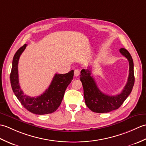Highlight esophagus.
<instances>
[{
	"instance_id": "1",
	"label": "esophagus",
	"mask_w": 146,
	"mask_h": 146,
	"mask_svg": "<svg viewBox=\"0 0 146 146\" xmlns=\"http://www.w3.org/2000/svg\"><path fill=\"white\" fill-rule=\"evenodd\" d=\"M80 75V70H75V71H74V76L77 77L78 76Z\"/></svg>"
}]
</instances>
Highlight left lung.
Instances as JSON below:
<instances>
[{
  "label": "left lung",
  "instance_id": "8db88e82",
  "mask_svg": "<svg viewBox=\"0 0 146 146\" xmlns=\"http://www.w3.org/2000/svg\"><path fill=\"white\" fill-rule=\"evenodd\" d=\"M120 52L127 59L129 63V74L125 86L120 94L110 96L102 93L92 76L90 68L83 69L80 75L83 87L85 104L90 109L96 113H107L117 110L123 103L132 92L134 85V63L131 55L125 48H120Z\"/></svg>",
  "mask_w": 146,
  "mask_h": 146
}]
</instances>
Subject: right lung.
Instances as JSON below:
<instances>
[{
  "mask_svg": "<svg viewBox=\"0 0 146 146\" xmlns=\"http://www.w3.org/2000/svg\"><path fill=\"white\" fill-rule=\"evenodd\" d=\"M25 44L18 49L12 60L10 80L12 89L22 105L30 112L37 115H44L54 112L60 107L67 86L72 81L74 71L66 74H55L48 89L37 97L25 95L19 83L18 63L20 56L26 49Z\"/></svg>",
  "mask_w": 146,
  "mask_h": 146,
  "instance_id": "right-lung-1",
  "label": "right lung"
}]
</instances>
